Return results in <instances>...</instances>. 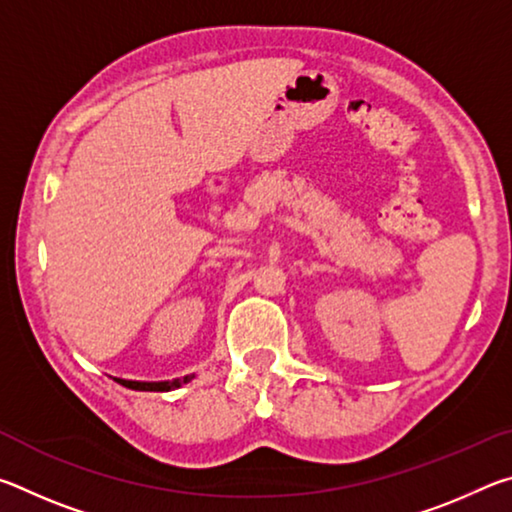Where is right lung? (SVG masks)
<instances>
[{
	"label": "right lung",
	"instance_id": "right-lung-1",
	"mask_svg": "<svg viewBox=\"0 0 512 512\" xmlns=\"http://www.w3.org/2000/svg\"><path fill=\"white\" fill-rule=\"evenodd\" d=\"M192 379H194V375H185L183 379H173V381H133V379L115 377V381H119L121 386L133 388V391H153V393H167V391H171V388H180Z\"/></svg>",
	"mask_w": 512,
	"mask_h": 512
}]
</instances>
